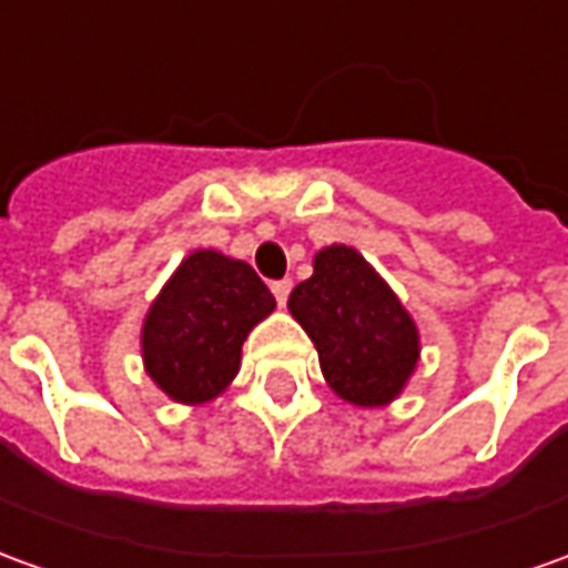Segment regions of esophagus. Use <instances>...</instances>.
<instances>
[{
  "instance_id": "34e87169",
  "label": "esophagus",
  "mask_w": 568,
  "mask_h": 568,
  "mask_svg": "<svg viewBox=\"0 0 568 568\" xmlns=\"http://www.w3.org/2000/svg\"><path fill=\"white\" fill-rule=\"evenodd\" d=\"M273 297H276V304L280 307H285V301H288V292H292V280H276V283L271 285Z\"/></svg>"
}]
</instances>
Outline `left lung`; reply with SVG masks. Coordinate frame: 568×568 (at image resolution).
I'll use <instances>...</instances> for the list:
<instances>
[{"instance_id": "left-lung-1", "label": "left lung", "mask_w": 568, "mask_h": 568, "mask_svg": "<svg viewBox=\"0 0 568 568\" xmlns=\"http://www.w3.org/2000/svg\"><path fill=\"white\" fill-rule=\"evenodd\" d=\"M311 335L328 387L353 406H387L418 363V328L394 288L347 245L313 257V276L288 295Z\"/></svg>"}]
</instances>
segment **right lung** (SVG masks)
Returning <instances> with one entry per match:
<instances>
[{
	"label": "right lung",
	"instance_id": "right-lung-1",
	"mask_svg": "<svg viewBox=\"0 0 568 568\" xmlns=\"http://www.w3.org/2000/svg\"><path fill=\"white\" fill-rule=\"evenodd\" d=\"M276 301L245 261L200 248L181 261L146 311L141 353L150 378L174 403L202 406L240 372L243 341Z\"/></svg>",
	"mask_w": 568,
	"mask_h": 568
}]
</instances>
